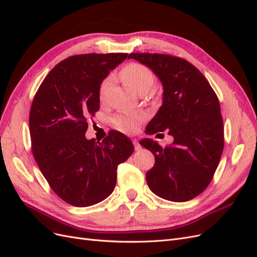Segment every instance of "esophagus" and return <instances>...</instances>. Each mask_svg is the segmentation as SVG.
<instances>
[{
  "label": "esophagus",
  "mask_w": 257,
  "mask_h": 257,
  "mask_svg": "<svg viewBox=\"0 0 257 257\" xmlns=\"http://www.w3.org/2000/svg\"><path fill=\"white\" fill-rule=\"evenodd\" d=\"M133 144H134V147H135V150L136 151H139L141 150V145H139V143L136 141V139H133Z\"/></svg>",
  "instance_id": "esophagus-1"
}]
</instances>
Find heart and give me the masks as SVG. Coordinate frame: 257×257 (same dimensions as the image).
<instances>
[{
    "label": "heart",
    "mask_w": 257,
    "mask_h": 257,
    "mask_svg": "<svg viewBox=\"0 0 257 257\" xmlns=\"http://www.w3.org/2000/svg\"><path fill=\"white\" fill-rule=\"evenodd\" d=\"M121 78L128 87L137 92L138 94L149 91L154 83V75L152 72L147 66L139 63H131L124 67L121 71ZM111 81V77H107L102 84H100V98L105 96V93L107 89L109 88ZM143 120V116L139 114L121 112L114 115L113 123L116 128L124 132V133H134Z\"/></svg>",
    "instance_id": "1"
}]
</instances>
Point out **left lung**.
Instances as JSON below:
<instances>
[{
  "mask_svg": "<svg viewBox=\"0 0 257 257\" xmlns=\"http://www.w3.org/2000/svg\"><path fill=\"white\" fill-rule=\"evenodd\" d=\"M128 59L149 67L163 87L162 106L148 123L146 134L167 131L169 147L145 138L154 166L146 174L149 189L161 198L183 203L203 193L219 165L224 127L217 96L190 62L159 53H131Z\"/></svg>",
  "mask_w": 257,
  "mask_h": 257,
  "instance_id": "1",
  "label": "left lung"
}]
</instances>
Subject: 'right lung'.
Wrapping results in <instances>:
<instances>
[{"label": "right lung", "mask_w": 257, "mask_h": 257, "mask_svg": "<svg viewBox=\"0 0 257 257\" xmlns=\"http://www.w3.org/2000/svg\"><path fill=\"white\" fill-rule=\"evenodd\" d=\"M127 53H88L54 66L36 92L30 111L34 159L57 195L75 207L107 198L116 168L134 151L130 139L110 132L102 142L87 139L88 119L99 109V88Z\"/></svg>", "instance_id": "add662e5"}]
</instances>
